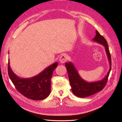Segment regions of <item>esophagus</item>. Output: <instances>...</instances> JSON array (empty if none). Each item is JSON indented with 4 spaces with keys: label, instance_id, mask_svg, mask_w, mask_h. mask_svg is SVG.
<instances>
[{
    "label": "esophagus",
    "instance_id": "1",
    "mask_svg": "<svg viewBox=\"0 0 122 122\" xmlns=\"http://www.w3.org/2000/svg\"><path fill=\"white\" fill-rule=\"evenodd\" d=\"M60 63H65V62H66V61L67 60V56L65 54H63L60 57Z\"/></svg>",
    "mask_w": 122,
    "mask_h": 122
}]
</instances>
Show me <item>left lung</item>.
I'll use <instances>...</instances> for the list:
<instances>
[{"instance_id":"left-lung-1","label":"left lung","mask_w":122,"mask_h":122,"mask_svg":"<svg viewBox=\"0 0 122 122\" xmlns=\"http://www.w3.org/2000/svg\"><path fill=\"white\" fill-rule=\"evenodd\" d=\"M92 40L104 46L109 61L110 68L106 77L102 80L96 82H88L81 77L72 62H69L68 63H65V66L67 70L69 82L71 87V91L75 96L78 97H86L102 90L108 82V78L111 71V55L109 50L108 43L106 39L101 36L97 30H96V36Z\"/></svg>"}]
</instances>
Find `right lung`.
Instances as JSON below:
<instances>
[{"label":"right lung","mask_w":122,"mask_h":122,"mask_svg":"<svg viewBox=\"0 0 122 122\" xmlns=\"http://www.w3.org/2000/svg\"><path fill=\"white\" fill-rule=\"evenodd\" d=\"M57 65V62H55L38 75L30 78H22L13 73L9 59L8 74L16 90L22 95L33 100H42L47 98L51 93V79L54 70Z\"/></svg>","instance_id":"add662e5"}]
</instances>
